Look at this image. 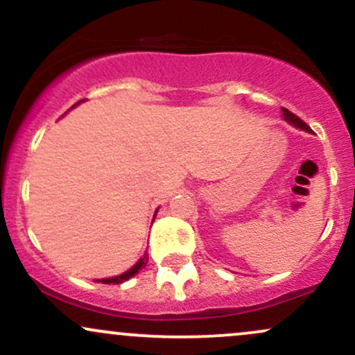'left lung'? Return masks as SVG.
Segmentation results:
<instances>
[{"instance_id":"1","label":"left lung","mask_w":355,"mask_h":355,"mask_svg":"<svg viewBox=\"0 0 355 355\" xmlns=\"http://www.w3.org/2000/svg\"><path fill=\"white\" fill-rule=\"evenodd\" d=\"M282 118L285 121H287L288 125H292V126H295L297 130H304V132H307V133H312V130L309 128V125H305L302 120H300L299 116H295L294 113H291L288 112L287 108H282Z\"/></svg>"}]
</instances>
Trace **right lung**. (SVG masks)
<instances>
[{"mask_svg": "<svg viewBox=\"0 0 355 355\" xmlns=\"http://www.w3.org/2000/svg\"><path fill=\"white\" fill-rule=\"evenodd\" d=\"M81 101H85V100H81ZM81 101H78V103H76V105H80ZM76 105H75V107H76ZM75 107H73V108H75ZM157 211H158V209L155 210L153 220H155V217H157ZM153 220H152V222H153ZM146 263H148V252H145V254L141 255L140 259H138V262L135 263V266L130 267L128 270L123 272V274L115 275V277H107V279H96L95 282H98V284H123V282H126V280H128V279H132L133 275H137L138 272L141 270V268L146 267Z\"/></svg>", "mask_w": 355, "mask_h": 355, "instance_id": "add662e5", "label": "right lung"}]
</instances>
